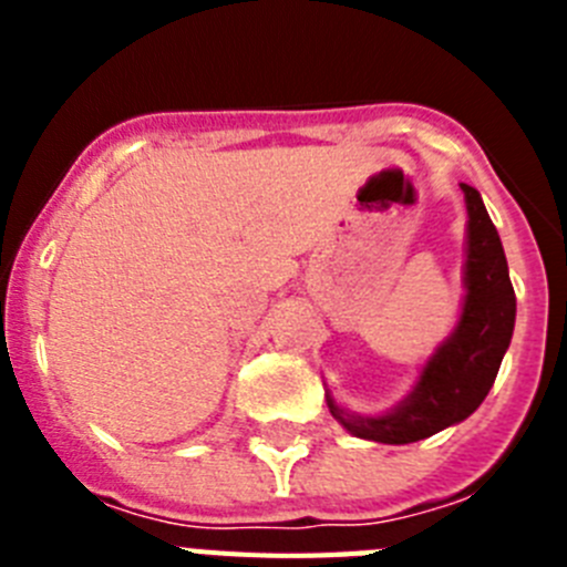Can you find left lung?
Returning a JSON list of instances; mask_svg holds the SVG:
<instances>
[{
  "label": "left lung",
  "mask_w": 567,
  "mask_h": 567,
  "mask_svg": "<svg viewBox=\"0 0 567 567\" xmlns=\"http://www.w3.org/2000/svg\"><path fill=\"white\" fill-rule=\"evenodd\" d=\"M465 193V264L463 309L454 332L434 349L420 369L417 383L383 414H354L332 398L327 405L346 432L360 440L405 445L432 437L477 412L497 380L517 320V295L511 287L508 260L497 227L491 224L483 195L468 184Z\"/></svg>",
  "instance_id": "1"
}]
</instances>
